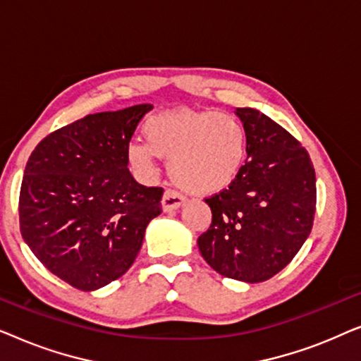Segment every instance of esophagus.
<instances>
[{
	"label": "esophagus",
	"instance_id": "1",
	"mask_svg": "<svg viewBox=\"0 0 361 361\" xmlns=\"http://www.w3.org/2000/svg\"><path fill=\"white\" fill-rule=\"evenodd\" d=\"M184 202H185V197L182 195L180 192L167 189L164 192V195H162L161 205H162V210H164V212H172V210L179 209L180 205H184Z\"/></svg>",
	"mask_w": 361,
	"mask_h": 361
}]
</instances>
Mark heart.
I'll return each instance as SVG.
<instances>
[{
	"label": "heart",
	"mask_w": 361,
	"mask_h": 361,
	"mask_svg": "<svg viewBox=\"0 0 361 361\" xmlns=\"http://www.w3.org/2000/svg\"><path fill=\"white\" fill-rule=\"evenodd\" d=\"M146 142L128 146L130 164L142 176L154 159H169V174L197 195L221 192L240 176L248 154V135L238 118L215 110H176L151 116L142 126Z\"/></svg>",
	"instance_id": "obj_1"
}]
</instances>
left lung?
I'll return each mask as SVG.
<instances>
[{
	"mask_svg": "<svg viewBox=\"0 0 361 361\" xmlns=\"http://www.w3.org/2000/svg\"><path fill=\"white\" fill-rule=\"evenodd\" d=\"M236 115L248 135V159L235 182L207 197L212 224L200 255L225 278L263 283L288 266L312 230L317 189L305 147L253 108Z\"/></svg>",
	"mask_w": 361,
	"mask_h": 361,
	"instance_id": "1",
	"label": "left lung"
}]
</instances>
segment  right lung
<instances>
[{"instance_id": "add662e5", "label": "right lung", "mask_w": 361, "mask_h": 361, "mask_svg": "<svg viewBox=\"0 0 361 361\" xmlns=\"http://www.w3.org/2000/svg\"><path fill=\"white\" fill-rule=\"evenodd\" d=\"M152 105L87 115L47 135L29 156L19 228L36 258L72 288L121 278L146 226L162 212L161 187L133 179L126 151Z\"/></svg>"}]
</instances>
